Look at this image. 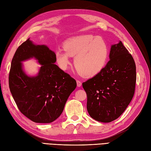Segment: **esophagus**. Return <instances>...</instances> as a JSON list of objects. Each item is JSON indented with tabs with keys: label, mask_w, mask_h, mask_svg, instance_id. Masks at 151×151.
I'll return each instance as SVG.
<instances>
[{
	"label": "esophagus",
	"mask_w": 151,
	"mask_h": 151,
	"mask_svg": "<svg viewBox=\"0 0 151 151\" xmlns=\"http://www.w3.org/2000/svg\"><path fill=\"white\" fill-rule=\"evenodd\" d=\"M76 84H77V87H78L82 86V82H81L79 80H76Z\"/></svg>",
	"instance_id": "esophagus-1"
}]
</instances>
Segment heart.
<instances>
[{
	"label": "heart",
	"instance_id": "b5f03b06",
	"mask_svg": "<svg viewBox=\"0 0 151 151\" xmlns=\"http://www.w3.org/2000/svg\"><path fill=\"white\" fill-rule=\"evenodd\" d=\"M64 48L55 52V61L59 67L65 70L71 63V57L75 56L74 64L84 77L98 75L106 66L109 56L106 42L101 37L86 34L69 39Z\"/></svg>",
	"mask_w": 151,
	"mask_h": 151
}]
</instances>
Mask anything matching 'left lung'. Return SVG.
I'll return each instance as SVG.
<instances>
[{
    "label": "left lung",
    "instance_id": "left-lung-1",
    "mask_svg": "<svg viewBox=\"0 0 151 151\" xmlns=\"http://www.w3.org/2000/svg\"><path fill=\"white\" fill-rule=\"evenodd\" d=\"M109 57L101 73L82 83L88 114L102 122L113 121L125 111L134 96L137 80L134 59L121 41L111 45Z\"/></svg>",
    "mask_w": 151,
    "mask_h": 151
}]
</instances>
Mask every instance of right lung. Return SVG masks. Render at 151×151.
<instances>
[{
    "instance_id": "obj_1",
    "label": "right lung",
    "mask_w": 151,
    "mask_h": 151,
    "mask_svg": "<svg viewBox=\"0 0 151 151\" xmlns=\"http://www.w3.org/2000/svg\"><path fill=\"white\" fill-rule=\"evenodd\" d=\"M35 58L41 65L35 77L22 70L21 61ZM55 53L46 45H36L28 39L17 48L9 75L11 93L21 113L36 123H50L63 113L76 87V80L60 69Z\"/></svg>"
}]
</instances>
